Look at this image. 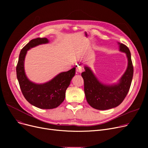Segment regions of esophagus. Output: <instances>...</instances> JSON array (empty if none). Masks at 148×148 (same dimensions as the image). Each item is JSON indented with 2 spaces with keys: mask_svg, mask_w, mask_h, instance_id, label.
Masks as SVG:
<instances>
[{
  "mask_svg": "<svg viewBox=\"0 0 148 148\" xmlns=\"http://www.w3.org/2000/svg\"><path fill=\"white\" fill-rule=\"evenodd\" d=\"M77 73H82L83 72V69L80 66H78L77 68Z\"/></svg>",
  "mask_w": 148,
  "mask_h": 148,
  "instance_id": "1",
  "label": "esophagus"
}]
</instances>
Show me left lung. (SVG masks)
<instances>
[{
  "label": "left lung",
  "mask_w": 148,
  "mask_h": 148,
  "mask_svg": "<svg viewBox=\"0 0 148 148\" xmlns=\"http://www.w3.org/2000/svg\"><path fill=\"white\" fill-rule=\"evenodd\" d=\"M118 44L119 51L126 54L128 66L125 72L117 83L106 84L99 82L88 66H84L85 71L82 73L87 102L95 109L104 110L118 106L125 99L129 91L134 72L131 53L125 45L120 42H118Z\"/></svg>",
  "instance_id": "8db88e82"
}]
</instances>
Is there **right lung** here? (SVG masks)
I'll return each mask as SVG.
<instances>
[{
	"label": "right lung",
	"instance_id": "right-lung-1",
	"mask_svg": "<svg viewBox=\"0 0 148 148\" xmlns=\"http://www.w3.org/2000/svg\"><path fill=\"white\" fill-rule=\"evenodd\" d=\"M49 42V40L46 38H37L31 40L21 49L16 67L17 77L23 95L30 104L42 109L56 108L64 101L66 90L75 73V68H73L59 73L49 82L42 84L29 80L24 66L27 50Z\"/></svg>",
	"mask_w": 148,
	"mask_h": 148
}]
</instances>
